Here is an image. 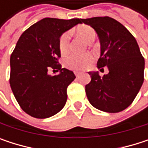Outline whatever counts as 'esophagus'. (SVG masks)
Returning a JSON list of instances; mask_svg holds the SVG:
<instances>
[{
    "label": "esophagus",
    "instance_id": "34e87169",
    "mask_svg": "<svg viewBox=\"0 0 148 148\" xmlns=\"http://www.w3.org/2000/svg\"><path fill=\"white\" fill-rule=\"evenodd\" d=\"M74 74H75L76 77H79V76L80 75V73H79V72H74Z\"/></svg>",
    "mask_w": 148,
    "mask_h": 148
}]
</instances>
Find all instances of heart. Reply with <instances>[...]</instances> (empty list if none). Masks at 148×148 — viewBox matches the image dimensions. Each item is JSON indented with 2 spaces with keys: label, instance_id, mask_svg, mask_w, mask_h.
I'll return each instance as SVG.
<instances>
[{
  "label": "heart",
  "instance_id": "1",
  "mask_svg": "<svg viewBox=\"0 0 148 148\" xmlns=\"http://www.w3.org/2000/svg\"><path fill=\"white\" fill-rule=\"evenodd\" d=\"M76 32L78 35L82 37L88 44H92L95 38L96 33L94 30L88 25H79L77 27ZM70 37L68 32L62 34L59 40V49L62 54H65L69 49ZM93 61V56L90 54L86 55H71L65 59V66L73 70H83L90 66Z\"/></svg>",
  "mask_w": 148,
  "mask_h": 148
}]
</instances>
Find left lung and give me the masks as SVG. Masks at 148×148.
Here are the masks:
<instances>
[{"label":"left lung","mask_w":148,"mask_h":148,"mask_svg":"<svg viewBox=\"0 0 148 148\" xmlns=\"http://www.w3.org/2000/svg\"><path fill=\"white\" fill-rule=\"evenodd\" d=\"M97 32L100 42L98 68L107 67L109 73L88 72L92 79L86 86L90 103L96 109L116 113L129 107L143 81L145 61L134 36L120 22L110 17L83 18Z\"/></svg>","instance_id":"1"}]
</instances>
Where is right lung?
<instances>
[{
	"label": "right lung",
	"mask_w": 148,
	"mask_h": 148,
	"mask_svg": "<svg viewBox=\"0 0 148 148\" xmlns=\"http://www.w3.org/2000/svg\"><path fill=\"white\" fill-rule=\"evenodd\" d=\"M81 18H45L25 31L10 57V86L17 102L28 115L48 118L58 113L67 102V87L74 72L62 69L59 40ZM50 68L59 74L50 75Z\"/></svg>",
	"instance_id": "right-lung-1"
}]
</instances>
